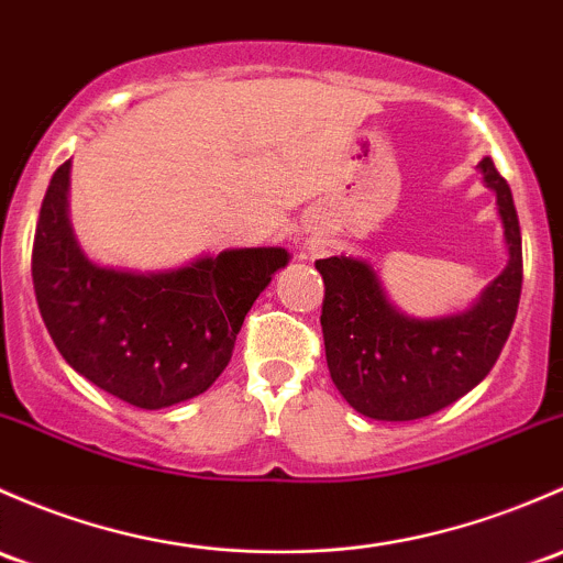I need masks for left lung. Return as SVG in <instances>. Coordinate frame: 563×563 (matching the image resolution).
<instances>
[{
    "instance_id": "left-lung-1",
    "label": "left lung",
    "mask_w": 563,
    "mask_h": 563,
    "mask_svg": "<svg viewBox=\"0 0 563 563\" xmlns=\"http://www.w3.org/2000/svg\"><path fill=\"white\" fill-rule=\"evenodd\" d=\"M481 173L496 191L510 264L472 310L434 321L407 318L388 305L364 262H316L327 286L321 329L331 380L361 416L416 421L453 405L488 375L510 336L523 283L518 212L490 158H483Z\"/></svg>"
}]
</instances>
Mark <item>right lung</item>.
Segmentation results:
<instances>
[{"instance_id":"1","label":"right lung","mask_w":563,"mask_h":563,"mask_svg":"<svg viewBox=\"0 0 563 563\" xmlns=\"http://www.w3.org/2000/svg\"><path fill=\"white\" fill-rule=\"evenodd\" d=\"M67 186L64 162L45 191L32 247L34 294L53 345L86 380L142 410L205 394L288 253L242 247L156 275L104 269L75 242Z\"/></svg>"}]
</instances>
